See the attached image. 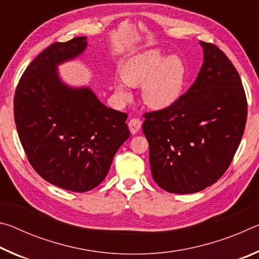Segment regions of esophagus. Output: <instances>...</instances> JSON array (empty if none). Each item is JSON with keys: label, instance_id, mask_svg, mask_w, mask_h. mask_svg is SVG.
I'll list each match as a JSON object with an SVG mask.
<instances>
[{"label": "esophagus", "instance_id": "34e87169", "mask_svg": "<svg viewBox=\"0 0 259 259\" xmlns=\"http://www.w3.org/2000/svg\"><path fill=\"white\" fill-rule=\"evenodd\" d=\"M129 129H130V133L135 135L137 134L138 131L140 130V128H142V121H140L139 119H131L129 121Z\"/></svg>", "mask_w": 259, "mask_h": 259}]
</instances>
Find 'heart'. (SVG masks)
<instances>
[{
    "mask_svg": "<svg viewBox=\"0 0 259 259\" xmlns=\"http://www.w3.org/2000/svg\"><path fill=\"white\" fill-rule=\"evenodd\" d=\"M121 76L126 84L142 87L144 103L153 109H164L182 97L186 82V67L178 56L163 57L159 50L140 52L122 66ZM115 91L128 99L129 93L122 82L115 83Z\"/></svg>",
    "mask_w": 259,
    "mask_h": 259,
    "instance_id": "b5f03b06",
    "label": "heart"
}]
</instances>
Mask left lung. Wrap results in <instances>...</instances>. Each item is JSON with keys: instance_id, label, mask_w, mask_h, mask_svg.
<instances>
[{"instance_id": "1", "label": "left lung", "mask_w": 259, "mask_h": 259, "mask_svg": "<svg viewBox=\"0 0 259 259\" xmlns=\"http://www.w3.org/2000/svg\"><path fill=\"white\" fill-rule=\"evenodd\" d=\"M203 64L176 103L144 114L152 176L169 193L188 194L216 183L229 168L247 121L239 73L216 46L200 42Z\"/></svg>"}]
</instances>
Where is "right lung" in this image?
Listing matches in <instances>:
<instances>
[{
  "mask_svg": "<svg viewBox=\"0 0 259 259\" xmlns=\"http://www.w3.org/2000/svg\"><path fill=\"white\" fill-rule=\"evenodd\" d=\"M87 46V36L52 43L26 68L14 100L17 131L35 171L52 185L80 193L104 181L130 137L125 113L105 106L90 88L60 80L57 66Z\"/></svg>",
  "mask_w": 259,
  "mask_h": 259,
  "instance_id": "1",
  "label": "right lung"
}]
</instances>
